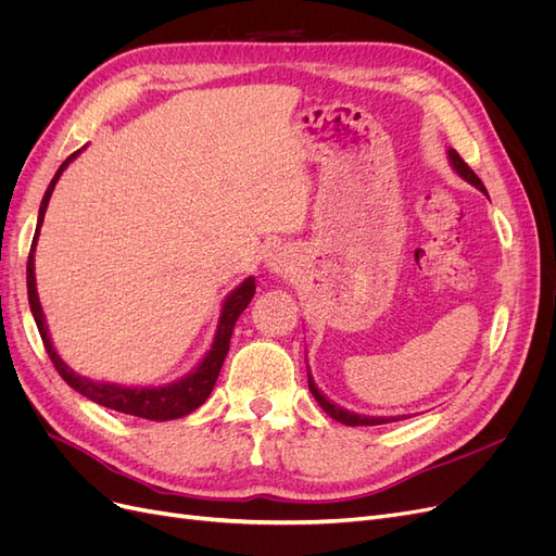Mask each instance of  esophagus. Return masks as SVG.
I'll return each instance as SVG.
<instances>
[{
	"label": "esophagus",
	"instance_id": "obj_1",
	"mask_svg": "<svg viewBox=\"0 0 556 556\" xmlns=\"http://www.w3.org/2000/svg\"><path fill=\"white\" fill-rule=\"evenodd\" d=\"M266 266L271 268L274 274L282 276V274H290L292 271V255L285 248H274L271 252H268L266 257Z\"/></svg>",
	"mask_w": 556,
	"mask_h": 556
}]
</instances>
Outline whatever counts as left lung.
Wrapping results in <instances>:
<instances>
[{"label":"left lung","mask_w":556,"mask_h":556,"mask_svg":"<svg viewBox=\"0 0 556 556\" xmlns=\"http://www.w3.org/2000/svg\"><path fill=\"white\" fill-rule=\"evenodd\" d=\"M447 157H450V164H452L454 172H457L466 182L476 185V188H478L480 192L486 194L482 180H480V178L473 174V169H470V166L459 157L457 150L450 148V150H447ZM308 390H311V394L315 396V401L319 403V408H323L329 417H333L336 422L348 425V427H376V425L396 422V419H399V417H371V415H359V413H350V410H345V408H341V406H336L333 401H329L323 392L317 390V384H315V380H313L311 374H308Z\"/></svg>","instance_id":"1"}]
</instances>
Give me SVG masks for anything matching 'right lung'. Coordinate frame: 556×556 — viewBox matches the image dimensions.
I'll return each mask as SVG.
<instances>
[{
    "label": "right lung",
    "instance_id": "obj_1",
    "mask_svg": "<svg viewBox=\"0 0 556 556\" xmlns=\"http://www.w3.org/2000/svg\"><path fill=\"white\" fill-rule=\"evenodd\" d=\"M80 150H76L74 155L66 157L62 162V166L58 169V174L50 180L48 190L41 199L39 206V220H37V231L35 239H31V250H29V260H27V296H29V308L31 315H35V323L39 327L41 341L46 345V352L50 362L58 368V374L62 376V380L74 387V390L83 396H88L90 401L99 403V406H106L111 410L125 413V415H134V417H143V419H155V422H164V419H178L182 415H190L192 410H197L201 403L208 399V394L213 392L215 380L220 376L223 362L229 352V341H231V331L233 325H237L239 315L248 308L250 299L255 296V278H245L237 290H233L223 304L220 311V319H217V329L213 336L211 350L204 355L192 371L169 384H160V387H127V384H115V382H97L90 378H83L78 374H74L70 366L62 362V357L55 352L53 341L48 336V325L46 317L39 304V294H37V278H35V248L39 241V229L43 225V215L48 208L50 194L55 190V182L60 180L62 172L70 166V162H74L78 157Z\"/></svg>",
    "mask_w": 556,
    "mask_h": 556
}]
</instances>
